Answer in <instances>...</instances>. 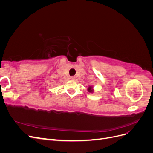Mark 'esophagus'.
Returning <instances> with one entry per match:
<instances>
[{"label":"esophagus","mask_w":153,"mask_h":153,"mask_svg":"<svg viewBox=\"0 0 153 153\" xmlns=\"http://www.w3.org/2000/svg\"><path fill=\"white\" fill-rule=\"evenodd\" d=\"M75 76H71L70 77V79L71 80H75Z\"/></svg>","instance_id":"esophagus-1"}]
</instances>
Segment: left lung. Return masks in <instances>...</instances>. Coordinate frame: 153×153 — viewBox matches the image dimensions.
I'll return each mask as SVG.
<instances>
[{"instance_id":"1","label":"left lung","mask_w":153,"mask_h":153,"mask_svg":"<svg viewBox=\"0 0 153 153\" xmlns=\"http://www.w3.org/2000/svg\"><path fill=\"white\" fill-rule=\"evenodd\" d=\"M87 91L89 92H91V93H92V92H94L93 87H92V85H89V87H87Z\"/></svg>"}]
</instances>
